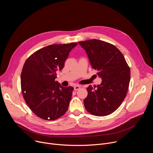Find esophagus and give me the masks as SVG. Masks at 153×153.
I'll return each mask as SVG.
<instances>
[{"label":"esophagus","instance_id":"obj_1","mask_svg":"<svg viewBox=\"0 0 153 153\" xmlns=\"http://www.w3.org/2000/svg\"><path fill=\"white\" fill-rule=\"evenodd\" d=\"M80 88V86H79V85H76V86H75L74 87V90L75 91H77V90H79Z\"/></svg>","mask_w":153,"mask_h":153}]
</instances>
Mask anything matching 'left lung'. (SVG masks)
I'll use <instances>...</instances> for the list:
<instances>
[{"label": "left lung", "mask_w": 153, "mask_h": 153, "mask_svg": "<svg viewBox=\"0 0 153 153\" xmlns=\"http://www.w3.org/2000/svg\"><path fill=\"white\" fill-rule=\"evenodd\" d=\"M91 67L102 82L97 88L90 85L83 103L86 111L96 116H105L116 111L126 97L130 81V69L123 55L114 45L93 39L79 42Z\"/></svg>", "instance_id": "1"}]
</instances>
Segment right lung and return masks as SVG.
Wrapping results in <instances>:
<instances>
[{
	"label": "right lung",
	"mask_w": 153,
	"mask_h": 153,
	"mask_svg": "<svg viewBox=\"0 0 153 153\" xmlns=\"http://www.w3.org/2000/svg\"><path fill=\"white\" fill-rule=\"evenodd\" d=\"M77 43L51 45L41 48L25 61L21 73L23 97L39 117L54 120L67 112L71 99V86L64 87L55 79L70 52Z\"/></svg>",
	"instance_id": "right-lung-1"
}]
</instances>
